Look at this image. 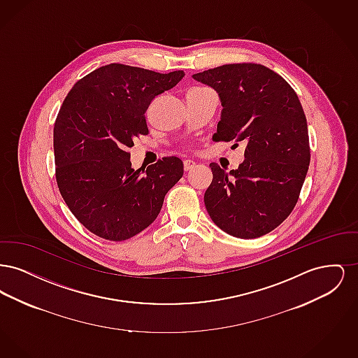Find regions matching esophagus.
Wrapping results in <instances>:
<instances>
[{"label":"esophagus","mask_w":358,"mask_h":358,"mask_svg":"<svg viewBox=\"0 0 358 358\" xmlns=\"http://www.w3.org/2000/svg\"><path fill=\"white\" fill-rule=\"evenodd\" d=\"M194 166H196V162H194V161H192V159H185V161H184V171H192Z\"/></svg>","instance_id":"esophagus-1"}]
</instances>
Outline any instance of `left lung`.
Instances as JSON below:
<instances>
[{"label":"left lung","mask_w":358,"mask_h":358,"mask_svg":"<svg viewBox=\"0 0 358 358\" xmlns=\"http://www.w3.org/2000/svg\"><path fill=\"white\" fill-rule=\"evenodd\" d=\"M192 78L212 87L222 102L212 141L245 142L238 169L228 173L209 164L213 180L205 208L228 235L260 238L287 219L306 178L310 146L302 104L282 76L260 64H225Z\"/></svg>","instance_id":"1"}]
</instances>
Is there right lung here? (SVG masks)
Here are the masks:
<instances>
[{
  "label": "right lung",
  "instance_id": "add662e5",
  "mask_svg": "<svg viewBox=\"0 0 358 358\" xmlns=\"http://www.w3.org/2000/svg\"><path fill=\"white\" fill-rule=\"evenodd\" d=\"M184 76L108 64L64 99L53 129L56 181L69 210L96 236L122 241L142 232L182 177L177 157L134 171L126 150L149 133L145 113L154 98Z\"/></svg>",
  "mask_w": 358,
  "mask_h": 358
}]
</instances>
